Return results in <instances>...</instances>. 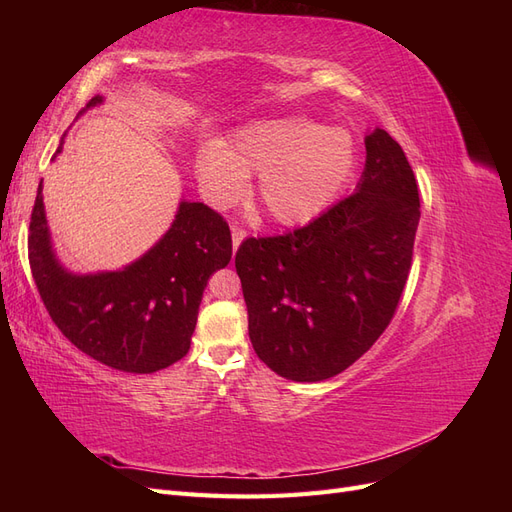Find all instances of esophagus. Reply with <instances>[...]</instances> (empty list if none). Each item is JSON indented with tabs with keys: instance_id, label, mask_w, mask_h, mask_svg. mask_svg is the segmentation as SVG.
<instances>
[{
	"instance_id": "obj_1",
	"label": "esophagus",
	"mask_w": 512,
	"mask_h": 512,
	"mask_svg": "<svg viewBox=\"0 0 512 512\" xmlns=\"http://www.w3.org/2000/svg\"><path fill=\"white\" fill-rule=\"evenodd\" d=\"M247 237V232L239 226H232V250L237 252V247L241 245V241Z\"/></svg>"
}]
</instances>
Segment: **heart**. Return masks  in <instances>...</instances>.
Returning <instances> with one entry per match:
<instances>
[{
	"label": "heart",
	"instance_id": "1",
	"mask_svg": "<svg viewBox=\"0 0 512 512\" xmlns=\"http://www.w3.org/2000/svg\"><path fill=\"white\" fill-rule=\"evenodd\" d=\"M356 162L348 130L320 128L303 117L256 121L226 147L209 141L198 151L200 190L215 207H228L258 175L256 196L284 226L314 220L344 188Z\"/></svg>",
	"mask_w": 512,
	"mask_h": 512
}]
</instances>
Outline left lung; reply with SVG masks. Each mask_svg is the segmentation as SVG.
<instances>
[{"instance_id": "8db88e82", "label": "left lung", "mask_w": 512, "mask_h": 512, "mask_svg": "<svg viewBox=\"0 0 512 512\" xmlns=\"http://www.w3.org/2000/svg\"><path fill=\"white\" fill-rule=\"evenodd\" d=\"M352 196L280 237L245 239L235 256L250 339L277 376L342 374L389 327L404 292L418 220L416 179L389 132L365 136Z\"/></svg>"}]
</instances>
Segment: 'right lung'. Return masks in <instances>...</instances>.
Masks as SVG:
<instances>
[{"instance_id":"obj_1","label":"right lung","mask_w":512,"mask_h":512,"mask_svg":"<svg viewBox=\"0 0 512 512\" xmlns=\"http://www.w3.org/2000/svg\"><path fill=\"white\" fill-rule=\"evenodd\" d=\"M102 102V96L91 98L81 115ZM61 149L64 138L57 153ZM230 256L232 239L222 215L181 198L173 224L141 258L117 271H68L53 247L42 181L38 185L29 265L46 312L76 348L113 369L153 374L183 359L209 277Z\"/></svg>"}]
</instances>
